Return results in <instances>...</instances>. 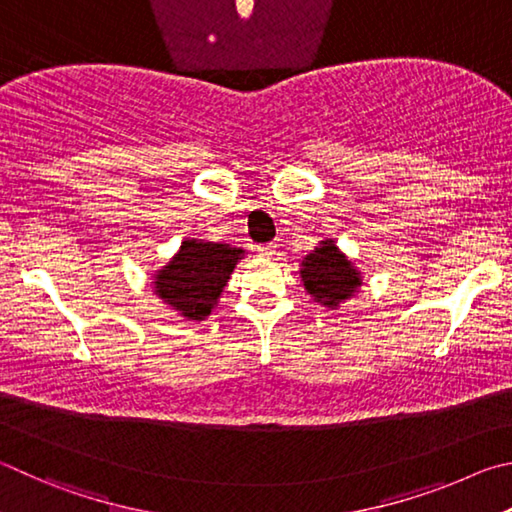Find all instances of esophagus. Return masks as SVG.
Returning <instances> with one entry per match:
<instances>
[{
	"label": "esophagus",
	"mask_w": 512,
	"mask_h": 512,
	"mask_svg": "<svg viewBox=\"0 0 512 512\" xmlns=\"http://www.w3.org/2000/svg\"><path fill=\"white\" fill-rule=\"evenodd\" d=\"M258 251H261L263 256H274L276 254V245H274V242H265V245L258 247Z\"/></svg>",
	"instance_id": "obj_1"
}]
</instances>
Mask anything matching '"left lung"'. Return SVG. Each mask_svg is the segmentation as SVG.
<instances>
[{
    "label": "left lung",
    "mask_w": 512,
    "mask_h": 512,
    "mask_svg": "<svg viewBox=\"0 0 512 512\" xmlns=\"http://www.w3.org/2000/svg\"><path fill=\"white\" fill-rule=\"evenodd\" d=\"M301 279L315 301L328 308L339 306L360 285V276L353 270L351 261L339 254L333 240L321 242L303 261Z\"/></svg>",
    "instance_id": "left-lung-1"
}]
</instances>
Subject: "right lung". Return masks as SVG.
<instances>
[{
  "mask_svg": "<svg viewBox=\"0 0 512 512\" xmlns=\"http://www.w3.org/2000/svg\"><path fill=\"white\" fill-rule=\"evenodd\" d=\"M240 254L242 249L229 245L186 240L173 261L155 276V290L182 317L202 321L218 303Z\"/></svg>",
  "mask_w": 512,
  "mask_h": 512,
  "instance_id": "1",
  "label": "right lung"
}]
</instances>
